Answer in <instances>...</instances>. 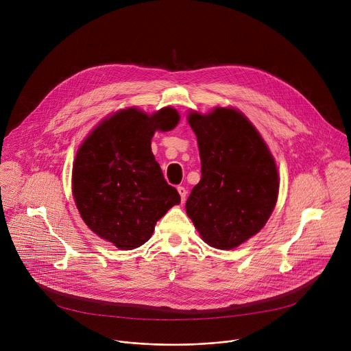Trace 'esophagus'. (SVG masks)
<instances>
[{"mask_svg": "<svg viewBox=\"0 0 351 351\" xmlns=\"http://www.w3.org/2000/svg\"><path fill=\"white\" fill-rule=\"evenodd\" d=\"M177 191H178V193H180V196H181V200H182V202H184L185 199H186L188 191H186L184 186H178V188H177Z\"/></svg>", "mask_w": 351, "mask_h": 351, "instance_id": "1", "label": "esophagus"}]
</instances>
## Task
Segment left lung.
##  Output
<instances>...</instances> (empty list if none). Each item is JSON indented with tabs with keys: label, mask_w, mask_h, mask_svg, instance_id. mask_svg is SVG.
<instances>
[{
	"label": "left lung",
	"mask_w": 351,
	"mask_h": 351,
	"mask_svg": "<svg viewBox=\"0 0 351 351\" xmlns=\"http://www.w3.org/2000/svg\"><path fill=\"white\" fill-rule=\"evenodd\" d=\"M197 136L200 182L186 201V213L205 243L231 250L262 230L278 196L274 158L247 117L234 108L192 112Z\"/></svg>",
	"instance_id": "1"
}]
</instances>
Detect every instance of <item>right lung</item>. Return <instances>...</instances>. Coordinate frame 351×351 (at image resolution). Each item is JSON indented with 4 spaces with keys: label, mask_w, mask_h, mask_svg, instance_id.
I'll list each match as a JSON object with an SVG mask.
<instances>
[{
    "label": "right lung",
    "mask_w": 351,
    "mask_h": 351,
    "mask_svg": "<svg viewBox=\"0 0 351 351\" xmlns=\"http://www.w3.org/2000/svg\"><path fill=\"white\" fill-rule=\"evenodd\" d=\"M178 120L170 106L152 114L123 109L105 119L77 152L73 196L80 215L120 250L145 245L156 221L181 202L151 151L155 131H170Z\"/></svg>",
    "instance_id": "add662e5"
}]
</instances>
